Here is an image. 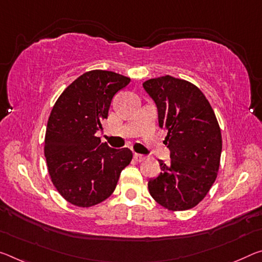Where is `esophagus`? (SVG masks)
<instances>
[{
	"label": "esophagus",
	"mask_w": 262,
	"mask_h": 262,
	"mask_svg": "<svg viewBox=\"0 0 262 262\" xmlns=\"http://www.w3.org/2000/svg\"><path fill=\"white\" fill-rule=\"evenodd\" d=\"M134 159H135V161H138V162H142V161L146 160V156L141 155V154H134Z\"/></svg>",
	"instance_id": "34e87169"
}]
</instances>
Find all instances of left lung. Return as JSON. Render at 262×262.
Segmentation results:
<instances>
[{"mask_svg":"<svg viewBox=\"0 0 262 262\" xmlns=\"http://www.w3.org/2000/svg\"><path fill=\"white\" fill-rule=\"evenodd\" d=\"M143 89L156 103L159 124L168 130L164 143L170 164L148 182L151 197L165 209H192L209 192L219 170L222 133L215 114L197 86L164 76L149 79Z\"/></svg>","mask_w":262,"mask_h":262,"instance_id":"8db88e82","label":"left lung"}]
</instances>
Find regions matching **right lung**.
Instances as JSON below:
<instances>
[{
    "mask_svg": "<svg viewBox=\"0 0 262 262\" xmlns=\"http://www.w3.org/2000/svg\"><path fill=\"white\" fill-rule=\"evenodd\" d=\"M129 82L119 73L93 70L66 87L53 106L45 159L55 188L73 205L90 207L108 198L130 163L129 149L111 148L95 135L102 130L112 99Z\"/></svg>",
    "mask_w": 262,
    "mask_h": 262,
    "instance_id": "add662e5",
    "label": "right lung"
}]
</instances>
